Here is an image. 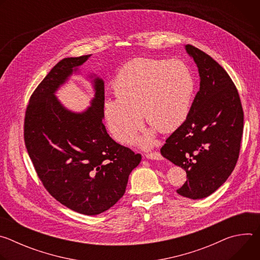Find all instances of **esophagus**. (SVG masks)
<instances>
[{"label":"esophagus","mask_w":260,"mask_h":260,"mask_svg":"<svg viewBox=\"0 0 260 260\" xmlns=\"http://www.w3.org/2000/svg\"><path fill=\"white\" fill-rule=\"evenodd\" d=\"M146 158L148 159H152V160H162L164 157L161 156V154L159 152H151V153H147L145 154Z\"/></svg>","instance_id":"34e87169"}]
</instances>
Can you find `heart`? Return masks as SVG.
Instances as JSON below:
<instances>
[{
    "instance_id": "1",
    "label": "heart",
    "mask_w": 260,
    "mask_h": 260,
    "mask_svg": "<svg viewBox=\"0 0 260 260\" xmlns=\"http://www.w3.org/2000/svg\"><path fill=\"white\" fill-rule=\"evenodd\" d=\"M112 88L116 99H106L103 103L110 135L122 145L133 143L143 125V114L152 127L139 143L148 148L152 146L157 129L171 133L186 120L194 80L189 68L179 59L139 57L120 69Z\"/></svg>"
}]
</instances>
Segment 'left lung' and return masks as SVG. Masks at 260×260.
<instances>
[{"instance_id":"1","label":"left lung","mask_w":260,"mask_h":260,"mask_svg":"<svg viewBox=\"0 0 260 260\" xmlns=\"http://www.w3.org/2000/svg\"><path fill=\"white\" fill-rule=\"evenodd\" d=\"M200 74V90L189 114L161 147L160 153L187 174L177 192L201 200L215 192L233 173L240 153L244 112L226 71L192 45L185 46Z\"/></svg>"}]
</instances>
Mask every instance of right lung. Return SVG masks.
Returning <instances> with one entry per match:
<instances>
[{"label":"right lung","mask_w":260,"mask_h":260,"mask_svg":"<svg viewBox=\"0 0 260 260\" xmlns=\"http://www.w3.org/2000/svg\"><path fill=\"white\" fill-rule=\"evenodd\" d=\"M89 56L61 59L36 88L25 111L24 143L37 174L56 201L80 214L98 215L122 198L142 156L108 135L103 79L93 75L94 98L81 113L68 110L55 96Z\"/></svg>","instance_id":"right-lung-1"}]
</instances>
